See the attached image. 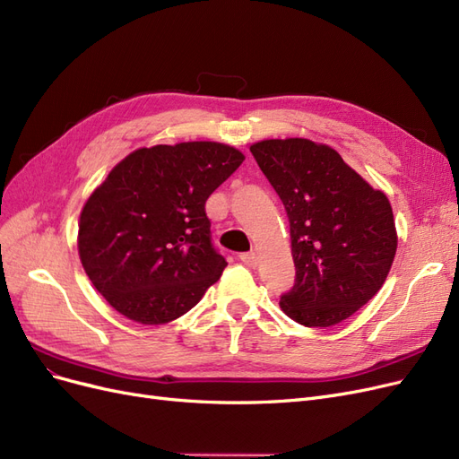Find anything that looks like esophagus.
Returning <instances> with one entry per match:
<instances>
[{
    "instance_id": "esophagus-1",
    "label": "esophagus",
    "mask_w": 459,
    "mask_h": 459,
    "mask_svg": "<svg viewBox=\"0 0 459 459\" xmlns=\"http://www.w3.org/2000/svg\"><path fill=\"white\" fill-rule=\"evenodd\" d=\"M239 260H241L245 265H248V267H256V265H258V256L255 255V252H241Z\"/></svg>"
}]
</instances>
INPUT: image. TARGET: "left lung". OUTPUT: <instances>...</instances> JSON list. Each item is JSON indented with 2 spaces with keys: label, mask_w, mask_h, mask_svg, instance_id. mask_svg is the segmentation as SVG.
<instances>
[{
  "label": "left lung",
  "mask_w": 459,
  "mask_h": 459,
  "mask_svg": "<svg viewBox=\"0 0 459 459\" xmlns=\"http://www.w3.org/2000/svg\"><path fill=\"white\" fill-rule=\"evenodd\" d=\"M250 152L290 224L296 279L281 309L304 326L351 317L382 289L397 252L389 199L325 144L262 140Z\"/></svg>",
  "instance_id": "obj_1"
}]
</instances>
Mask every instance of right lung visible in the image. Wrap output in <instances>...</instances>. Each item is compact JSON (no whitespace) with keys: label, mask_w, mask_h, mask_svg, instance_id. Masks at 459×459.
<instances>
[{"label":"right lung","mask_w":459,"mask_h":459,"mask_svg":"<svg viewBox=\"0 0 459 459\" xmlns=\"http://www.w3.org/2000/svg\"><path fill=\"white\" fill-rule=\"evenodd\" d=\"M245 161L218 142L140 148L87 199L77 248L91 282L125 317H182L222 275L204 203Z\"/></svg>","instance_id":"add662e5"}]
</instances>
